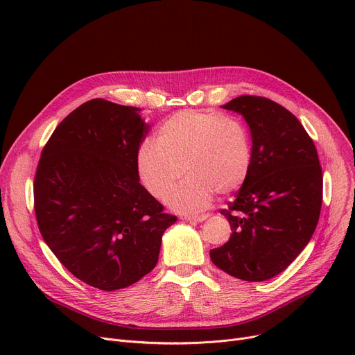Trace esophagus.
I'll return each mask as SVG.
<instances>
[{
  "label": "esophagus",
  "instance_id": "esophagus-1",
  "mask_svg": "<svg viewBox=\"0 0 355 355\" xmlns=\"http://www.w3.org/2000/svg\"><path fill=\"white\" fill-rule=\"evenodd\" d=\"M209 217V214H197V216H184L185 221H202Z\"/></svg>",
  "mask_w": 355,
  "mask_h": 355
}]
</instances>
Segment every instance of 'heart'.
<instances>
[{"label":"heart","instance_id":"heart-1","mask_svg":"<svg viewBox=\"0 0 355 355\" xmlns=\"http://www.w3.org/2000/svg\"><path fill=\"white\" fill-rule=\"evenodd\" d=\"M252 162L248 125L218 112H175L158 126L157 142L146 139L137 151L139 181L159 201L171 194L182 173L189 177L170 200L182 213L207 207L214 193L237 191L248 180Z\"/></svg>","mask_w":355,"mask_h":355}]
</instances>
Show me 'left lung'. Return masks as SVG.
<instances>
[{
    "mask_svg": "<svg viewBox=\"0 0 355 355\" xmlns=\"http://www.w3.org/2000/svg\"><path fill=\"white\" fill-rule=\"evenodd\" d=\"M223 109L246 119L253 148L252 170L227 209V243L210 250L211 262L248 282L285 270L311 240L322 206V170L315 144L288 109L243 95Z\"/></svg>",
    "mask_w": 355,
    "mask_h": 355,
    "instance_id": "obj_1",
    "label": "left lung"
}]
</instances>
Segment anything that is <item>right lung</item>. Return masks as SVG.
Instances as JSON below:
<instances>
[{
  "instance_id": "obj_1",
  "label": "right lung",
  "mask_w": 355,
  "mask_h": 355,
  "mask_svg": "<svg viewBox=\"0 0 355 355\" xmlns=\"http://www.w3.org/2000/svg\"><path fill=\"white\" fill-rule=\"evenodd\" d=\"M149 126L141 109L92 99L44 145L34 177L40 233L82 282L116 291L151 272L177 217L139 182L137 151Z\"/></svg>"
}]
</instances>
